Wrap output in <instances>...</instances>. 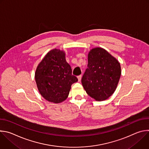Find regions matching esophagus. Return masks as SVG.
Returning <instances> with one entry per match:
<instances>
[{
  "label": "esophagus",
  "instance_id": "1",
  "mask_svg": "<svg viewBox=\"0 0 149 149\" xmlns=\"http://www.w3.org/2000/svg\"><path fill=\"white\" fill-rule=\"evenodd\" d=\"M81 78H82V75H80L79 76H78V81H80L81 79Z\"/></svg>",
  "mask_w": 149,
  "mask_h": 149
}]
</instances>
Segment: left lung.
<instances>
[{
	"label": "left lung",
	"mask_w": 149,
	"mask_h": 149,
	"mask_svg": "<svg viewBox=\"0 0 149 149\" xmlns=\"http://www.w3.org/2000/svg\"><path fill=\"white\" fill-rule=\"evenodd\" d=\"M120 62L104 48L91 49L88 54V68L81 79L88 95L96 101L109 98L116 91L121 76Z\"/></svg>",
	"instance_id": "1"
}]
</instances>
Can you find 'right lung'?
Instances as JSON below:
<instances>
[{
	"mask_svg": "<svg viewBox=\"0 0 149 149\" xmlns=\"http://www.w3.org/2000/svg\"><path fill=\"white\" fill-rule=\"evenodd\" d=\"M35 79L40 95L55 104L65 101L71 85L78 81L66 61L65 52L59 49L51 50L42 59L36 68Z\"/></svg>",
	"mask_w": 149,
	"mask_h": 149,
	"instance_id": "obj_1",
	"label": "right lung"
}]
</instances>
